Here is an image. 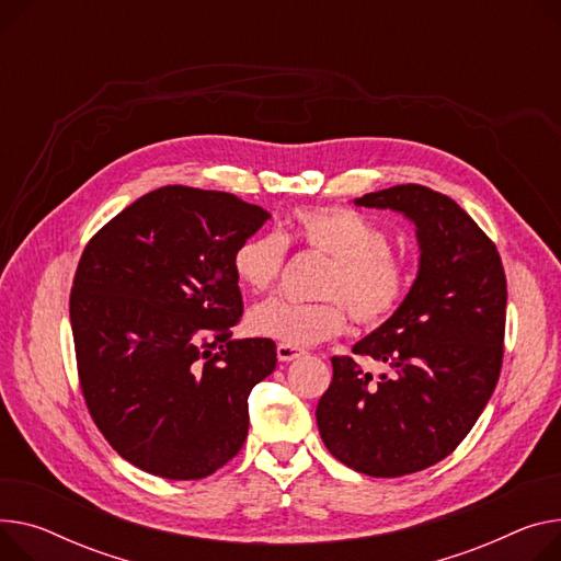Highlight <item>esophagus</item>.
<instances>
[{
  "label": "esophagus",
  "mask_w": 561,
  "mask_h": 561,
  "mask_svg": "<svg viewBox=\"0 0 561 561\" xmlns=\"http://www.w3.org/2000/svg\"><path fill=\"white\" fill-rule=\"evenodd\" d=\"M302 354H305V350L295 347V345H277V358H279V360H284V363L295 360V358H300Z\"/></svg>",
  "instance_id": "obj_1"
}]
</instances>
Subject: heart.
<instances>
[{
  "label": "heart",
  "instance_id": "obj_1",
  "mask_svg": "<svg viewBox=\"0 0 561 561\" xmlns=\"http://www.w3.org/2000/svg\"><path fill=\"white\" fill-rule=\"evenodd\" d=\"M302 243L331 259L320 302H290L273 297L248 313L252 333L282 345L307 347L333 339L347 327V309L367 327L386 322L408 293V268L390 250L388 234L350 207H300L279 234L261 230L232 252V273L250 293L268 290L284 266L286 243Z\"/></svg>",
  "mask_w": 561,
  "mask_h": 561
}]
</instances>
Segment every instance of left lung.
Returning <instances> with one entry per match:
<instances>
[{
  "label": "left lung",
  "instance_id": "left-lung-1",
  "mask_svg": "<svg viewBox=\"0 0 561 561\" xmlns=\"http://www.w3.org/2000/svg\"><path fill=\"white\" fill-rule=\"evenodd\" d=\"M356 207L417 228L420 271L401 307L352 352L390 367L379 381L333 356L316 420L333 458L375 478L449 456L488 405L503 363L507 284L496 245L449 196L422 184L365 194Z\"/></svg>",
  "mask_w": 561,
  "mask_h": 561
}]
</instances>
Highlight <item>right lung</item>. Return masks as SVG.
I'll list each match as a JSON object with an SVG mask.
<instances>
[{"label": "right lung", "instance_id": "right-lung-1", "mask_svg": "<svg viewBox=\"0 0 561 561\" xmlns=\"http://www.w3.org/2000/svg\"><path fill=\"white\" fill-rule=\"evenodd\" d=\"M271 218L234 194L169 184L85 245L69 295L79 379L130 465L198 480L248 435V397L277 365L271 339H232L243 313L232 252Z\"/></svg>", "mask_w": 561, "mask_h": 561}]
</instances>
